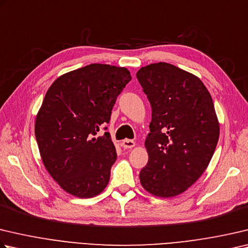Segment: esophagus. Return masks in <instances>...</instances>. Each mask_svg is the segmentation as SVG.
<instances>
[{
	"mask_svg": "<svg viewBox=\"0 0 248 248\" xmlns=\"http://www.w3.org/2000/svg\"><path fill=\"white\" fill-rule=\"evenodd\" d=\"M121 145H123L124 148H132L136 145V142L132 141V140H124L123 143H121Z\"/></svg>",
	"mask_w": 248,
	"mask_h": 248,
	"instance_id": "obj_1",
	"label": "esophagus"
}]
</instances>
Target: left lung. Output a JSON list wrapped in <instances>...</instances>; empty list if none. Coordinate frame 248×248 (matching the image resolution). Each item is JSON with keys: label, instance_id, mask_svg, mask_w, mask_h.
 I'll return each instance as SVG.
<instances>
[{"label": "left lung", "instance_id": "8db88e82", "mask_svg": "<svg viewBox=\"0 0 248 248\" xmlns=\"http://www.w3.org/2000/svg\"><path fill=\"white\" fill-rule=\"evenodd\" d=\"M137 78L152 107L140 181L155 196L179 195L202 174L217 146L213 98L199 78L168 62L142 67Z\"/></svg>", "mask_w": 248, "mask_h": 248}]
</instances>
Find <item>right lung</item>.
Wrapping results in <instances>:
<instances>
[{
    "label": "right lung",
    "instance_id": "1",
    "mask_svg": "<svg viewBox=\"0 0 248 248\" xmlns=\"http://www.w3.org/2000/svg\"><path fill=\"white\" fill-rule=\"evenodd\" d=\"M131 80L129 70L90 64L61 76L44 97L35 119V139L48 173L62 190L80 199L107 186L117 154L109 123L117 97Z\"/></svg>",
    "mask_w": 248,
    "mask_h": 248
}]
</instances>
